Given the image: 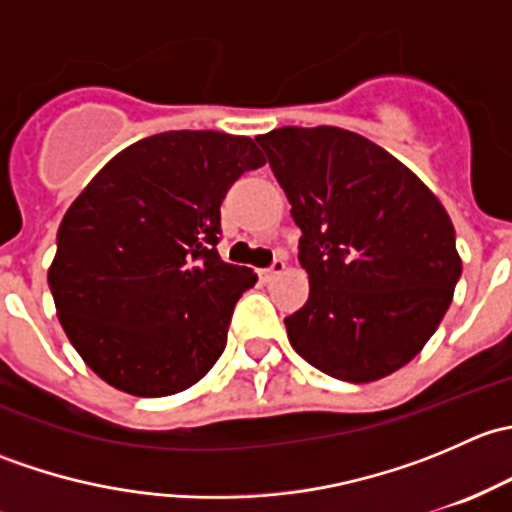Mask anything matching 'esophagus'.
<instances>
[{"label": "esophagus", "mask_w": 512, "mask_h": 512, "mask_svg": "<svg viewBox=\"0 0 512 512\" xmlns=\"http://www.w3.org/2000/svg\"><path fill=\"white\" fill-rule=\"evenodd\" d=\"M285 260H282V257H275V260H272V265L267 267V270H262L260 272V277L265 282H270V280H275L277 275H282V272H285Z\"/></svg>", "instance_id": "34e87169"}]
</instances>
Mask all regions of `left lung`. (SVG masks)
Wrapping results in <instances>:
<instances>
[{
    "label": "left lung",
    "mask_w": 512,
    "mask_h": 512,
    "mask_svg": "<svg viewBox=\"0 0 512 512\" xmlns=\"http://www.w3.org/2000/svg\"><path fill=\"white\" fill-rule=\"evenodd\" d=\"M292 218L309 299L285 319L294 352L339 381L409 364L453 299L461 257L436 195L389 151L334 126L257 136Z\"/></svg>",
    "instance_id": "1"
}]
</instances>
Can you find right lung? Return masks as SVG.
<instances>
[{
  "instance_id": "1",
  "label": "right lung",
  "mask_w": 512,
  "mask_h": 512,
  "mask_svg": "<svg viewBox=\"0 0 512 512\" xmlns=\"http://www.w3.org/2000/svg\"><path fill=\"white\" fill-rule=\"evenodd\" d=\"M260 165L247 136L156 133L108 160L66 210L49 289L66 337L106 384L178 394L225 352L232 309L257 275L220 260V205Z\"/></svg>"
}]
</instances>
